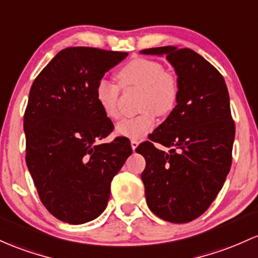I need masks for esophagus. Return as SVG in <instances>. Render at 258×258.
<instances>
[{"instance_id":"esophagus-1","label":"esophagus","mask_w":258,"mask_h":258,"mask_svg":"<svg viewBox=\"0 0 258 258\" xmlns=\"http://www.w3.org/2000/svg\"><path fill=\"white\" fill-rule=\"evenodd\" d=\"M131 147H132V149L135 151V149L138 147V141L137 140H132L131 141Z\"/></svg>"}]
</instances>
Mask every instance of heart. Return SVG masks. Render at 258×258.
<instances>
[{"mask_svg": "<svg viewBox=\"0 0 258 258\" xmlns=\"http://www.w3.org/2000/svg\"><path fill=\"white\" fill-rule=\"evenodd\" d=\"M117 78L124 88L135 87L143 90L140 100V112L134 117H126L116 124L117 135L124 137H143L154 128L155 114L166 116L174 110L179 98V83L163 64L148 58H135L117 71ZM120 87L107 79H100L95 88L98 105L107 117L117 118Z\"/></svg>", "mask_w": 258, "mask_h": 258, "instance_id": "obj_1", "label": "heart"}]
</instances>
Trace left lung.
Segmentation results:
<instances>
[{"mask_svg":"<svg viewBox=\"0 0 258 258\" xmlns=\"http://www.w3.org/2000/svg\"><path fill=\"white\" fill-rule=\"evenodd\" d=\"M141 52L165 55L179 83L176 106L136 149L146 159L141 177L147 205L166 222L188 223L207 211L230 170L235 123L228 88L219 71L194 50ZM155 143L171 151H160Z\"/></svg>","mask_w":258,"mask_h":258,"instance_id":"left-lung-1","label":"left lung"}]
</instances>
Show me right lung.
I'll list each match as a JSON object with an SVG mask.
<instances>
[{"instance_id": "1", "label": "right lung", "mask_w": 258, "mask_h": 258, "mask_svg": "<svg viewBox=\"0 0 258 258\" xmlns=\"http://www.w3.org/2000/svg\"><path fill=\"white\" fill-rule=\"evenodd\" d=\"M127 55L67 47L30 88L24 112L25 161L42 205L69 224H83L103 213L111 181L132 154L126 137L99 143L114 124L95 99L98 82Z\"/></svg>"}]
</instances>
